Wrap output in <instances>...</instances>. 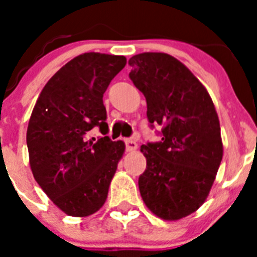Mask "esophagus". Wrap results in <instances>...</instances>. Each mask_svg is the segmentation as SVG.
Segmentation results:
<instances>
[{"label":"esophagus","mask_w":257,"mask_h":257,"mask_svg":"<svg viewBox=\"0 0 257 257\" xmlns=\"http://www.w3.org/2000/svg\"><path fill=\"white\" fill-rule=\"evenodd\" d=\"M124 143H126L127 152H134V151H136V149H138V143H136L135 140L127 139V140H124Z\"/></svg>","instance_id":"34e87169"}]
</instances>
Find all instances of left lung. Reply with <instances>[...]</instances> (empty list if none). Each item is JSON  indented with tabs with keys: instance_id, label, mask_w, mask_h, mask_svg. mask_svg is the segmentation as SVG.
Here are the masks:
<instances>
[{
	"instance_id": "8db88e82",
	"label": "left lung",
	"mask_w": 257,
	"mask_h": 257,
	"mask_svg": "<svg viewBox=\"0 0 257 257\" xmlns=\"http://www.w3.org/2000/svg\"><path fill=\"white\" fill-rule=\"evenodd\" d=\"M128 64L147 100L148 121L163 126L161 142L140 147L147 158L140 194L156 216L183 219L205 203L221 163L216 109L205 86L174 56L143 52Z\"/></svg>"
}]
</instances>
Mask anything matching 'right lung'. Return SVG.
<instances>
[{"label":"right lung","instance_id":"obj_1","mask_svg":"<svg viewBox=\"0 0 257 257\" xmlns=\"http://www.w3.org/2000/svg\"><path fill=\"white\" fill-rule=\"evenodd\" d=\"M126 58L86 52L68 61L42 88L27 130L29 165L42 190L69 216L100 210L124 153L122 140L88 139L108 133L103 95Z\"/></svg>","mask_w":257,"mask_h":257}]
</instances>
